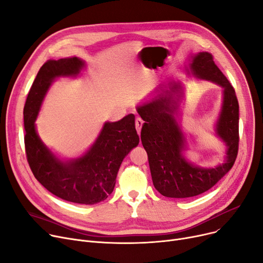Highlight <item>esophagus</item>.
I'll return each mask as SVG.
<instances>
[{
	"label": "esophagus",
	"mask_w": 263,
	"mask_h": 263,
	"mask_svg": "<svg viewBox=\"0 0 263 263\" xmlns=\"http://www.w3.org/2000/svg\"><path fill=\"white\" fill-rule=\"evenodd\" d=\"M143 123H144V121H143L142 118L136 117V119H135V128H136V131H137V133H139V135L141 134Z\"/></svg>",
	"instance_id": "1"
}]
</instances>
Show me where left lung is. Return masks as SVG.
Wrapping results in <instances>:
<instances>
[{
    "mask_svg": "<svg viewBox=\"0 0 263 263\" xmlns=\"http://www.w3.org/2000/svg\"><path fill=\"white\" fill-rule=\"evenodd\" d=\"M190 67L198 79L223 87V106L216 122V134L227 145V157L225 163L214 168H201L184 159L185 140L176 120L181 86L170 83L168 90L164 84L159 85L155 98L137 106V113L145 121L141 140L148 155L153 182L165 197H193L210 190L231 170L238 156L239 102L234 88L209 52L195 55Z\"/></svg>",
    "mask_w": 263,
    "mask_h": 263,
    "instance_id": "obj_1",
    "label": "left lung"
}]
</instances>
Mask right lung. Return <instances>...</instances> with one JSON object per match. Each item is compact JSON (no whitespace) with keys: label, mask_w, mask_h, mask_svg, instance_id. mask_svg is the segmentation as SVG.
<instances>
[{"label":"right lung","mask_w":263,"mask_h":263,"mask_svg":"<svg viewBox=\"0 0 263 263\" xmlns=\"http://www.w3.org/2000/svg\"><path fill=\"white\" fill-rule=\"evenodd\" d=\"M84 62L78 58L49 60L39 69L24 105V145L26 159L37 180L64 200L95 204L112 194L120 164L130 150L139 145L134 115L116 122H105L87 153L63 162L41 142L35 120L51 83L59 77L78 76Z\"/></svg>","instance_id":"right-lung-1"}]
</instances>
